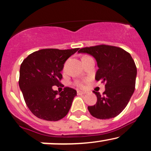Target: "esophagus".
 <instances>
[{
	"mask_svg": "<svg viewBox=\"0 0 151 151\" xmlns=\"http://www.w3.org/2000/svg\"><path fill=\"white\" fill-rule=\"evenodd\" d=\"M77 93H78V95H83V94H85V91H80V90H78Z\"/></svg>",
	"mask_w": 151,
	"mask_h": 151,
	"instance_id": "1",
	"label": "esophagus"
}]
</instances>
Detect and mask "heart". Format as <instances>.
<instances>
[{
  "label": "heart",
  "instance_id": "b5f03b06",
  "mask_svg": "<svg viewBox=\"0 0 151 151\" xmlns=\"http://www.w3.org/2000/svg\"><path fill=\"white\" fill-rule=\"evenodd\" d=\"M76 84H77L78 86H79V87H83V83H81V82H78V83H77Z\"/></svg>",
  "mask_w": 151,
  "mask_h": 151
}]
</instances>
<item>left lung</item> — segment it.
Returning <instances> with one entry per match:
<instances>
[{"instance_id": "8db88e82", "label": "left lung", "mask_w": 151, "mask_h": 151, "mask_svg": "<svg viewBox=\"0 0 151 151\" xmlns=\"http://www.w3.org/2000/svg\"><path fill=\"white\" fill-rule=\"evenodd\" d=\"M78 53L93 56L99 69L95 79L105 83V90L96 95L97 102L88 110L99 119L116 116L128 105L135 88L137 67L130 54L119 47L99 45L81 48Z\"/></svg>"}]
</instances>
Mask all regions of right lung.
Here are the masks:
<instances>
[{
  "label": "right lung",
  "mask_w": 151,
  "mask_h": 151,
  "mask_svg": "<svg viewBox=\"0 0 151 151\" xmlns=\"http://www.w3.org/2000/svg\"><path fill=\"white\" fill-rule=\"evenodd\" d=\"M78 49L40 50L29 55L21 64L19 87L27 106L39 119L56 121L68 114L77 91L65 87L58 93L52 86L60 85L64 63Z\"/></svg>",
  "instance_id": "1"
}]
</instances>
